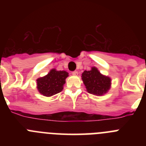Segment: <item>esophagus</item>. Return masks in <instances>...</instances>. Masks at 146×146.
<instances>
[{"label":"esophagus","instance_id":"esophagus-1","mask_svg":"<svg viewBox=\"0 0 146 146\" xmlns=\"http://www.w3.org/2000/svg\"><path fill=\"white\" fill-rule=\"evenodd\" d=\"M72 74H73V75L75 76V75H77V74H78V72H77V71H74V72H72Z\"/></svg>","mask_w":146,"mask_h":146}]
</instances>
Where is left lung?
I'll list each match as a JSON object with an SVG mask.
<instances>
[{"mask_svg":"<svg viewBox=\"0 0 146 146\" xmlns=\"http://www.w3.org/2000/svg\"><path fill=\"white\" fill-rule=\"evenodd\" d=\"M82 80L88 92L96 96L103 95L110 88V78L102 75L95 67H92L90 71H84L82 74Z\"/></svg>","mask_w":146,"mask_h":146,"instance_id":"left-lung-1","label":"left lung"}]
</instances>
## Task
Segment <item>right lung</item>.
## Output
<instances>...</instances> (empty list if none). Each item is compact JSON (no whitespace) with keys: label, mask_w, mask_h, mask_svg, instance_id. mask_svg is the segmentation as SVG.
Masks as SVG:
<instances>
[{"label":"right lung","mask_w":146,"mask_h":146,"mask_svg":"<svg viewBox=\"0 0 146 146\" xmlns=\"http://www.w3.org/2000/svg\"><path fill=\"white\" fill-rule=\"evenodd\" d=\"M69 76L65 71H56L52 69L43 77L37 79V88L40 94L45 96H51L58 94L63 90L66 78Z\"/></svg>","instance_id":"right-lung-1"}]
</instances>
